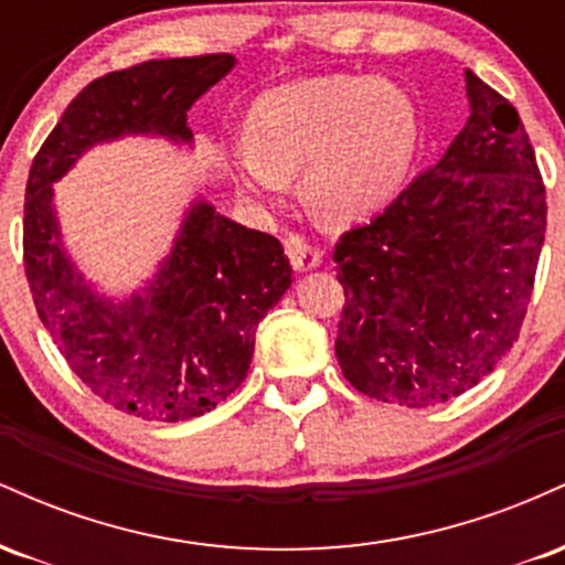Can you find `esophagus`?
<instances>
[{"instance_id":"34e87169","label":"esophagus","mask_w":565,"mask_h":565,"mask_svg":"<svg viewBox=\"0 0 565 565\" xmlns=\"http://www.w3.org/2000/svg\"><path fill=\"white\" fill-rule=\"evenodd\" d=\"M284 246H287L291 265H295V270H300V274H308V270H316L321 265V252L305 242L302 236H287Z\"/></svg>"}]
</instances>
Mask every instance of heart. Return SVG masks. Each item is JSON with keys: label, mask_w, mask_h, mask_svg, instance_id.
<instances>
[{"label": "heart", "mask_w": 565, "mask_h": 565, "mask_svg": "<svg viewBox=\"0 0 565 565\" xmlns=\"http://www.w3.org/2000/svg\"><path fill=\"white\" fill-rule=\"evenodd\" d=\"M242 135L244 148L231 159L242 193L276 206L300 174L305 206L332 225L391 206L423 148L412 95L364 76H316L265 89L246 108Z\"/></svg>", "instance_id": "1"}]
</instances>
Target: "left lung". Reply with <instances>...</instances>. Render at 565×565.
I'll list each match as a JSON object with an SVG mask.
<instances>
[{"mask_svg":"<svg viewBox=\"0 0 565 565\" xmlns=\"http://www.w3.org/2000/svg\"><path fill=\"white\" fill-rule=\"evenodd\" d=\"M462 132L369 225L334 246L345 289L337 361L369 398L446 404L518 340L547 228V199L521 116L465 71Z\"/></svg>","mask_w":565,"mask_h":565,"instance_id":"8db88e82","label":"left lung"}]
</instances>
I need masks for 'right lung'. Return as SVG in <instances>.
Returning <instances> with one entry per match:
<instances>
[{
	"instance_id": "obj_1",
	"label": "right lung",
	"mask_w": 565,
	"mask_h": 565,
	"mask_svg": "<svg viewBox=\"0 0 565 565\" xmlns=\"http://www.w3.org/2000/svg\"><path fill=\"white\" fill-rule=\"evenodd\" d=\"M233 66V55H199L100 76L63 111L25 185L23 263L39 319L89 391L151 423L199 417L242 385L291 265L278 238L196 196L157 274L127 297L103 295L66 252L53 183L89 148L129 135L193 146L188 111Z\"/></svg>"
}]
</instances>
